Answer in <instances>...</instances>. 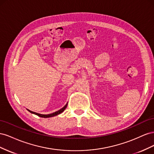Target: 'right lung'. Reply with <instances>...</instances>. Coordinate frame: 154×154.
<instances>
[{
    "instance_id": "obj_1",
    "label": "right lung",
    "mask_w": 154,
    "mask_h": 154,
    "mask_svg": "<svg viewBox=\"0 0 154 154\" xmlns=\"http://www.w3.org/2000/svg\"><path fill=\"white\" fill-rule=\"evenodd\" d=\"M67 105V104H66V105H65L62 109H61L58 110V111H57V112H54V113L50 114H47V115H45V114H38V113L35 112L31 111V110H27L29 111L31 113L36 114V115L38 116H40V117H42V118H50V117H53V116H57V115H58V114H61L62 112H63L64 111V110L66 109Z\"/></svg>"
}]
</instances>
